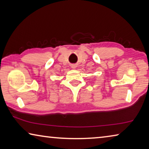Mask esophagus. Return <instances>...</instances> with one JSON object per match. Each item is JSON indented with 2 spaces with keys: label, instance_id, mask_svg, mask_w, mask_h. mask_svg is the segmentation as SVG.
Wrapping results in <instances>:
<instances>
[{
  "label": "esophagus",
  "instance_id": "34e87169",
  "mask_svg": "<svg viewBox=\"0 0 149 149\" xmlns=\"http://www.w3.org/2000/svg\"><path fill=\"white\" fill-rule=\"evenodd\" d=\"M77 67V65H75V64H73V65H72V68H75Z\"/></svg>",
  "mask_w": 149,
  "mask_h": 149
}]
</instances>
